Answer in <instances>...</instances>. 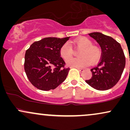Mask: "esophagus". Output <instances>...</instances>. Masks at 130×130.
Here are the masks:
<instances>
[{
	"instance_id": "34e87169",
	"label": "esophagus",
	"mask_w": 130,
	"mask_h": 130,
	"mask_svg": "<svg viewBox=\"0 0 130 130\" xmlns=\"http://www.w3.org/2000/svg\"><path fill=\"white\" fill-rule=\"evenodd\" d=\"M77 69L78 70H79L80 71H84V68H78V67H77Z\"/></svg>"
}]
</instances>
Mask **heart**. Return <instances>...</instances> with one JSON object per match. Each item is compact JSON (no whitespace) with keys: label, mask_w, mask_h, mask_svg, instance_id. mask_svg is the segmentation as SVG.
<instances>
[{"label":"heart","mask_w":130,"mask_h":130,"mask_svg":"<svg viewBox=\"0 0 130 130\" xmlns=\"http://www.w3.org/2000/svg\"><path fill=\"white\" fill-rule=\"evenodd\" d=\"M77 47L82 48L78 53V58L71 57L73 53L72 47L68 43H65L60 47L59 53L61 57L67 61L68 66L74 67H84L90 63H95L100 57V51L96 46L92 45V41L86 37H81L74 41Z\"/></svg>","instance_id":"heart-1"}]
</instances>
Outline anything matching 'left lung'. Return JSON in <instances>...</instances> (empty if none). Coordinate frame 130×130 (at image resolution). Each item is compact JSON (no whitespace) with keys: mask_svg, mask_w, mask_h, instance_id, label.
<instances>
[{"mask_svg":"<svg viewBox=\"0 0 130 130\" xmlns=\"http://www.w3.org/2000/svg\"><path fill=\"white\" fill-rule=\"evenodd\" d=\"M101 49V59L96 67L91 69L92 77L86 82L98 90L111 89L121 77L125 66V57L121 45L109 36L100 32L90 33Z\"/></svg>","mask_w":130,"mask_h":130,"instance_id":"left-lung-1","label":"left lung"}]
</instances>
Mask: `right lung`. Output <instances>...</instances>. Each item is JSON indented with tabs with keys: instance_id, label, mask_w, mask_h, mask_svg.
Returning a JSON list of instances; mask_svg holds the SVG:
<instances>
[{
	"instance_id": "add662e5",
	"label": "right lung",
	"mask_w": 130,
	"mask_h": 130,
	"mask_svg": "<svg viewBox=\"0 0 130 130\" xmlns=\"http://www.w3.org/2000/svg\"><path fill=\"white\" fill-rule=\"evenodd\" d=\"M69 37H47L34 42L25 54L24 70L32 84L41 90L55 89L68 75L70 68L60 57L59 50Z\"/></svg>"
}]
</instances>
